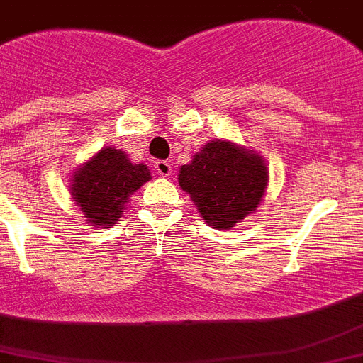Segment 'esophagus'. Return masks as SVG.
<instances>
[{"label": "esophagus", "mask_w": 363, "mask_h": 363, "mask_svg": "<svg viewBox=\"0 0 363 363\" xmlns=\"http://www.w3.org/2000/svg\"><path fill=\"white\" fill-rule=\"evenodd\" d=\"M155 169H157L158 175H162V177L172 175V164L167 162V160H157V162H155Z\"/></svg>", "instance_id": "esophagus-1"}]
</instances>
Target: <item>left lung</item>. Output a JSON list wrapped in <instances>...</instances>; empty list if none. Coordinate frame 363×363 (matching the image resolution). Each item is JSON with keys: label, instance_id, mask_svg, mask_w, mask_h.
<instances>
[{"label": "left lung", "instance_id": "left-lung-1", "mask_svg": "<svg viewBox=\"0 0 363 363\" xmlns=\"http://www.w3.org/2000/svg\"><path fill=\"white\" fill-rule=\"evenodd\" d=\"M269 169L252 149L230 140H212L179 167V186L186 191L205 223L228 230L257 212L266 196Z\"/></svg>", "mask_w": 363, "mask_h": 363}]
</instances>
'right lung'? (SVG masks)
<instances>
[{
    "label": "right lung",
    "instance_id": "add662e5",
    "mask_svg": "<svg viewBox=\"0 0 363 363\" xmlns=\"http://www.w3.org/2000/svg\"><path fill=\"white\" fill-rule=\"evenodd\" d=\"M151 179L145 164H133L121 149H99L72 173L69 196L90 227L111 228L123 214L129 197Z\"/></svg>",
    "mask_w": 363,
    "mask_h": 363
}]
</instances>
